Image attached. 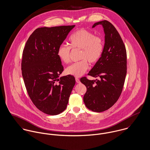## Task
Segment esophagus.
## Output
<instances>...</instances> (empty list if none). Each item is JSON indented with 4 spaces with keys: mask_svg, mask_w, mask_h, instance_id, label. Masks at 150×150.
I'll return each mask as SVG.
<instances>
[{
    "mask_svg": "<svg viewBox=\"0 0 150 150\" xmlns=\"http://www.w3.org/2000/svg\"><path fill=\"white\" fill-rule=\"evenodd\" d=\"M75 81H76V83H79L81 82H80L79 79V78H75Z\"/></svg>",
    "mask_w": 150,
    "mask_h": 150,
    "instance_id": "34e87169",
    "label": "esophagus"
}]
</instances>
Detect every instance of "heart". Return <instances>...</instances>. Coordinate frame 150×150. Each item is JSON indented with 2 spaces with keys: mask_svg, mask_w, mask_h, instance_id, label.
Here are the masks:
<instances>
[{
  "mask_svg": "<svg viewBox=\"0 0 150 150\" xmlns=\"http://www.w3.org/2000/svg\"><path fill=\"white\" fill-rule=\"evenodd\" d=\"M70 48L80 50L79 60L68 67L66 72L69 75L80 77L86 72L89 62L91 64L97 63L103 53L104 43L102 38L94 35V34L86 29H81L72 34L69 38ZM65 45H61L57 50V56L64 63L70 62L71 49Z\"/></svg>",
  "mask_w": 150,
  "mask_h": 150,
  "instance_id": "1",
  "label": "heart"
}]
</instances>
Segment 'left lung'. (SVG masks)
Returning <instances> with one entry per match:
<instances>
[{
	"mask_svg": "<svg viewBox=\"0 0 150 150\" xmlns=\"http://www.w3.org/2000/svg\"><path fill=\"white\" fill-rule=\"evenodd\" d=\"M102 25L105 32V45L99 61L90 70L88 75L100 77V80L81 78L87 91L83 100L86 106L96 112L110 108L118 100L127 74V51L115 27L104 20L95 23L93 28Z\"/></svg>",
	"mask_w": 150,
	"mask_h": 150,
	"instance_id": "8db88e82",
	"label": "left lung"
}]
</instances>
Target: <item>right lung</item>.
<instances>
[{"label":"right lung","instance_id":"right-lung-1","mask_svg":"<svg viewBox=\"0 0 150 150\" xmlns=\"http://www.w3.org/2000/svg\"><path fill=\"white\" fill-rule=\"evenodd\" d=\"M74 27L38 28L23 50L21 69L28 95L38 109L49 115H59L66 109L75 84L72 75L59 78L64 69L57 53Z\"/></svg>","mask_w":150,"mask_h":150}]
</instances>
